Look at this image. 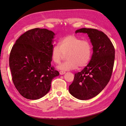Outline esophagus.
I'll return each mask as SVG.
<instances>
[{
    "instance_id": "1",
    "label": "esophagus",
    "mask_w": 126,
    "mask_h": 126,
    "mask_svg": "<svg viewBox=\"0 0 126 126\" xmlns=\"http://www.w3.org/2000/svg\"><path fill=\"white\" fill-rule=\"evenodd\" d=\"M65 74V71H60V74L61 75H64Z\"/></svg>"
}]
</instances>
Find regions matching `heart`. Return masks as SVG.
I'll list each match as a JSON object with an SVG mask.
<instances>
[{
	"label": "heart",
	"instance_id": "obj_1",
	"mask_svg": "<svg viewBox=\"0 0 126 126\" xmlns=\"http://www.w3.org/2000/svg\"><path fill=\"white\" fill-rule=\"evenodd\" d=\"M54 46L51 52L52 60L56 64L60 63L67 55V60L58 66V68L62 70L77 69L78 66L83 67L89 63L92 52L91 45L87 40L74 35H68L59 41Z\"/></svg>",
	"mask_w": 126,
	"mask_h": 126
}]
</instances>
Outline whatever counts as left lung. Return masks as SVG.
I'll list each match as a JSON object with an SVG mask.
<instances>
[{"instance_id":"obj_1","label":"left lung","mask_w":126,"mask_h":126,"mask_svg":"<svg viewBox=\"0 0 126 126\" xmlns=\"http://www.w3.org/2000/svg\"><path fill=\"white\" fill-rule=\"evenodd\" d=\"M87 33L93 46V54L88 64L75 74L69 86L70 94L81 100L98 94L109 82L115 59V49L107 36L96 29L82 28L76 33Z\"/></svg>"}]
</instances>
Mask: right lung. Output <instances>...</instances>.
<instances>
[{
    "instance_id": "obj_1",
    "label": "right lung",
    "mask_w": 126,
    "mask_h": 126,
    "mask_svg": "<svg viewBox=\"0 0 126 126\" xmlns=\"http://www.w3.org/2000/svg\"><path fill=\"white\" fill-rule=\"evenodd\" d=\"M55 33L36 28L19 37L11 49L9 65L12 80L22 96L38 100L49 91L52 80L59 72L51 66Z\"/></svg>"
}]
</instances>
